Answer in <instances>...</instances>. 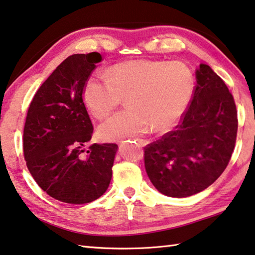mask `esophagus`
<instances>
[{
  "label": "esophagus",
  "instance_id": "34e87169",
  "mask_svg": "<svg viewBox=\"0 0 255 255\" xmlns=\"http://www.w3.org/2000/svg\"><path fill=\"white\" fill-rule=\"evenodd\" d=\"M135 140L137 142V144L140 145V146H144V145H146V144H147V140L142 139V138H136Z\"/></svg>",
  "mask_w": 255,
  "mask_h": 255
}]
</instances>
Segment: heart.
<instances>
[{"label":"heart","instance_id":"b5f03b06","mask_svg":"<svg viewBox=\"0 0 255 255\" xmlns=\"http://www.w3.org/2000/svg\"><path fill=\"white\" fill-rule=\"evenodd\" d=\"M194 91V76L187 64L163 60H130L117 63L107 77L91 76L83 88L85 106L103 120L127 96L128 109L100 127L106 140L168 130L183 116Z\"/></svg>","mask_w":255,"mask_h":255}]
</instances>
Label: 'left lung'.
<instances>
[{"mask_svg":"<svg viewBox=\"0 0 255 255\" xmlns=\"http://www.w3.org/2000/svg\"><path fill=\"white\" fill-rule=\"evenodd\" d=\"M192 100L175 130L144 147L145 170L160 193L187 197L219 178L229 163L237 136L232 93L208 64L195 72Z\"/></svg>","mask_w":255,"mask_h":255,"instance_id":"obj_1","label":"left lung"}]
</instances>
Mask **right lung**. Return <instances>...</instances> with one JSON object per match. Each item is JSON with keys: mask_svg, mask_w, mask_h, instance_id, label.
Instances as JSON below:
<instances>
[{"mask_svg": "<svg viewBox=\"0 0 255 255\" xmlns=\"http://www.w3.org/2000/svg\"><path fill=\"white\" fill-rule=\"evenodd\" d=\"M98 52L68 56L36 92L23 128V155L30 175L55 200L85 204L98 200L109 187L118 145H85L93 125L83 101V88Z\"/></svg>", "mask_w": 255, "mask_h": 255, "instance_id": "obj_1", "label": "right lung"}]
</instances>
